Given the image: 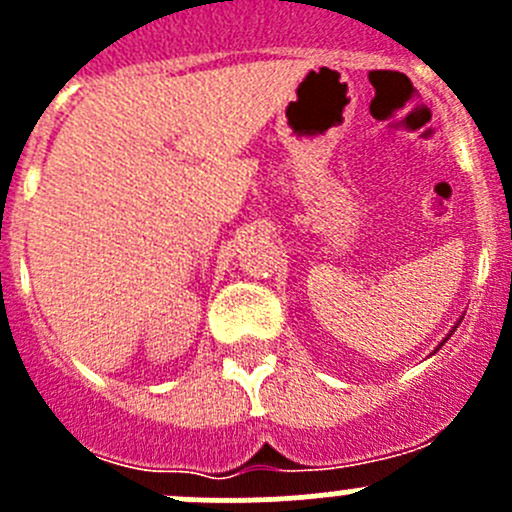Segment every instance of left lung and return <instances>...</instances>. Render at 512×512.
Wrapping results in <instances>:
<instances>
[{"label":"left lung","mask_w":512,"mask_h":512,"mask_svg":"<svg viewBox=\"0 0 512 512\" xmlns=\"http://www.w3.org/2000/svg\"><path fill=\"white\" fill-rule=\"evenodd\" d=\"M453 332H456V327H453Z\"/></svg>","instance_id":"obj_1"}]
</instances>
